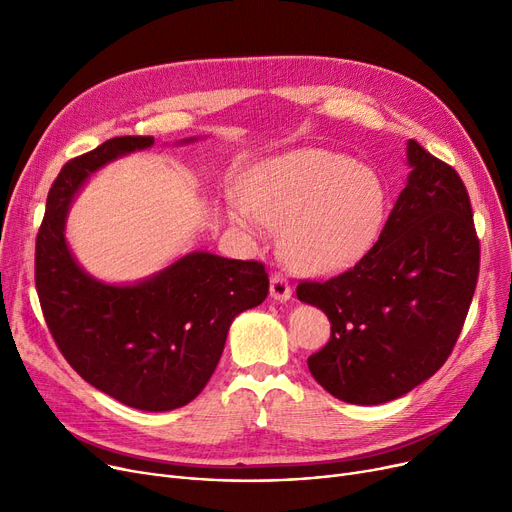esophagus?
Masks as SVG:
<instances>
[{
    "instance_id": "1",
    "label": "esophagus",
    "mask_w": 512,
    "mask_h": 512,
    "mask_svg": "<svg viewBox=\"0 0 512 512\" xmlns=\"http://www.w3.org/2000/svg\"><path fill=\"white\" fill-rule=\"evenodd\" d=\"M270 282H272V286H270V294H272V297H274L276 301H280V303L290 301V297H292V288H290V282H288L284 276L274 274Z\"/></svg>"
}]
</instances>
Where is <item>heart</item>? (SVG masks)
Segmentation results:
<instances>
[{
	"instance_id": "heart-1",
	"label": "heart",
	"mask_w": 512,
	"mask_h": 512,
	"mask_svg": "<svg viewBox=\"0 0 512 512\" xmlns=\"http://www.w3.org/2000/svg\"><path fill=\"white\" fill-rule=\"evenodd\" d=\"M245 201L230 207L236 226L280 228L286 263L303 274H324L357 261L378 238L388 209L380 174L351 155L303 149L253 168Z\"/></svg>"
}]
</instances>
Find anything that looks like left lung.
I'll list each match as a JSON object with an SVG mask.
<instances>
[{
	"instance_id": "1",
	"label": "left lung",
	"mask_w": 512,
	"mask_h": 512,
	"mask_svg": "<svg viewBox=\"0 0 512 512\" xmlns=\"http://www.w3.org/2000/svg\"><path fill=\"white\" fill-rule=\"evenodd\" d=\"M411 174L380 240L355 267L301 282L297 297L324 311L330 342L307 359L321 388L351 405H382L446 363L479 276V238L456 170L407 143Z\"/></svg>"
}]
</instances>
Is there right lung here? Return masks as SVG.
Instances as JSON below:
<instances>
[{
	"mask_svg": "<svg viewBox=\"0 0 512 512\" xmlns=\"http://www.w3.org/2000/svg\"><path fill=\"white\" fill-rule=\"evenodd\" d=\"M151 145L153 137H116L62 168L37 234L35 284L47 328L80 378L126 407L157 413L205 388L232 319L265 301L270 278L259 261L205 251L137 284L99 282L76 263L64 236L74 195L105 164Z\"/></svg>",
	"mask_w": 512,
	"mask_h": 512,
	"instance_id": "add662e5",
	"label": "right lung"
}]
</instances>
